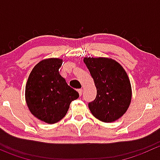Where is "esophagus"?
Masks as SVG:
<instances>
[{
	"mask_svg": "<svg viewBox=\"0 0 160 160\" xmlns=\"http://www.w3.org/2000/svg\"><path fill=\"white\" fill-rule=\"evenodd\" d=\"M77 91H78L79 95H80V96H81L82 93H83V90H82V89H79L78 90H77Z\"/></svg>",
	"mask_w": 160,
	"mask_h": 160,
	"instance_id": "obj_1",
	"label": "esophagus"
}]
</instances>
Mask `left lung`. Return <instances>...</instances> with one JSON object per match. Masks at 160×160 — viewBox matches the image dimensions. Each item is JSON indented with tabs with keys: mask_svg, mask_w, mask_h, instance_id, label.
I'll use <instances>...</instances> for the list:
<instances>
[{
	"mask_svg": "<svg viewBox=\"0 0 160 160\" xmlns=\"http://www.w3.org/2000/svg\"><path fill=\"white\" fill-rule=\"evenodd\" d=\"M97 88V96L88 104L92 114L104 122L122 117L132 99L130 80L123 67L108 58H84Z\"/></svg>",
	"mask_w": 160,
	"mask_h": 160,
	"instance_id": "1",
	"label": "left lung"
}]
</instances>
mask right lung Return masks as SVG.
Returning <instances> with one entry per match:
<instances>
[{
  "label": "right lung",
  "instance_id": "1",
  "mask_svg": "<svg viewBox=\"0 0 160 160\" xmlns=\"http://www.w3.org/2000/svg\"><path fill=\"white\" fill-rule=\"evenodd\" d=\"M62 59L51 58L38 62L28 77L25 99L32 114L42 122L54 124L67 114L70 103L79 98L59 74Z\"/></svg>",
  "mask_w": 160,
  "mask_h": 160
}]
</instances>
